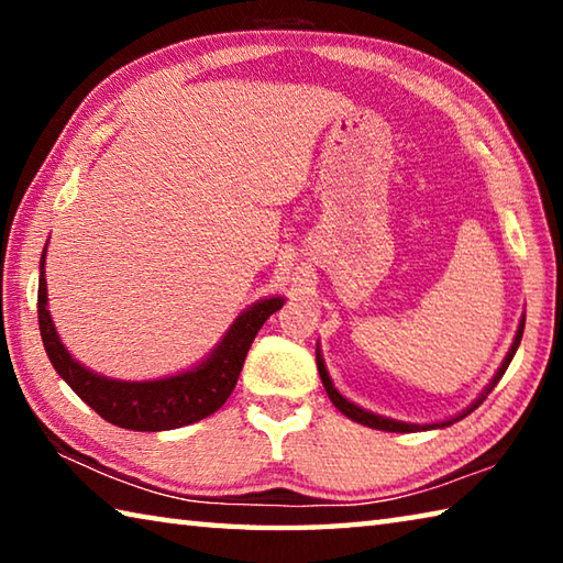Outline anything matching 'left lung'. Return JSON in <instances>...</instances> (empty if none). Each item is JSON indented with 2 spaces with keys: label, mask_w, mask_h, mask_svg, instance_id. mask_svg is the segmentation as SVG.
Here are the masks:
<instances>
[{
  "label": "left lung",
  "mask_w": 563,
  "mask_h": 563,
  "mask_svg": "<svg viewBox=\"0 0 563 563\" xmlns=\"http://www.w3.org/2000/svg\"><path fill=\"white\" fill-rule=\"evenodd\" d=\"M521 335H523V316H521V320H519L517 335H514V342H511V347H509V352H507V357L501 360V365H499L497 373H494V377L489 379V385L484 387L482 393L476 395L474 402H472L470 407H466V409H462V412H456L454 417H446V419H442V422H430V424L402 422V419H393V417L369 412V409L360 407V405H355V402H350V399H347L345 395H340V389H338L335 385H332L330 373H328V367H325V357H322V350H320V342L316 345V360H318V373H320V379H322V387H325L330 402L335 405L342 415L350 417L352 422L365 424V427H373V430H383V432H427V430H444V427H452L454 422H460V419H464L466 415H472L474 409L479 407V405L484 402V399H487V395L492 393V389L497 387L501 375L507 373V367H509V362L514 360V355H517V347H519V342H521Z\"/></svg>",
  "instance_id": "1"
}]
</instances>
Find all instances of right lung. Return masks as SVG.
I'll return each mask as SVG.
<instances>
[{"mask_svg": "<svg viewBox=\"0 0 563 563\" xmlns=\"http://www.w3.org/2000/svg\"><path fill=\"white\" fill-rule=\"evenodd\" d=\"M49 245V241H46ZM46 245L40 261V332L46 355L59 377L69 385L93 412L107 422L133 432H166L194 424L198 419L218 412L231 397L241 375L247 350L255 335L275 310L283 308V295H268L255 300L238 316L213 350L196 365L180 373L156 379H117L81 365L59 338L49 312V292H46Z\"/></svg>", "mask_w": 563, "mask_h": 563, "instance_id": "1", "label": "right lung"}]
</instances>
